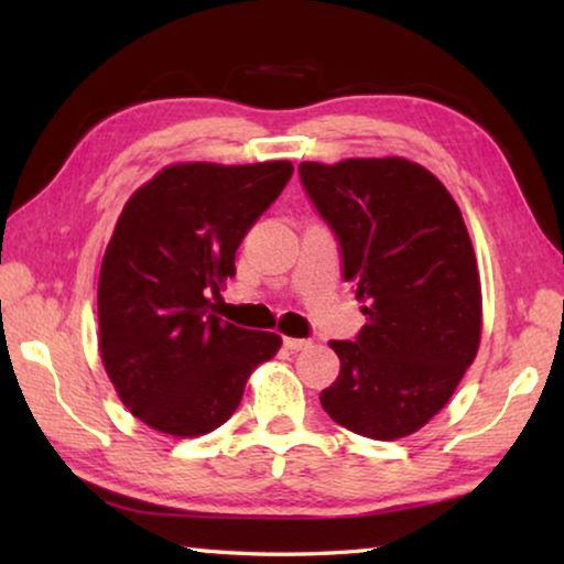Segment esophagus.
I'll return each mask as SVG.
<instances>
[{
  "label": "esophagus",
  "mask_w": 564,
  "mask_h": 564,
  "mask_svg": "<svg viewBox=\"0 0 564 564\" xmlns=\"http://www.w3.org/2000/svg\"><path fill=\"white\" fill-rule=\"evenodd\" d=\"M283 346L295 352V350L311 348V340H308V338H283Z\"/></svg>",
  "instance_id": "obj_1"
}]
</instances>
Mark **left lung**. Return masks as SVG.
<instances>
[{
	"mask_svg": "<svg viewBox=\"0 0 564 564\" xmlns=\"http://www.w3.org/2000/svg\"><path fill=\"white\" fill-rule=\"evenodd\" d=\"M299 174L366 303L358 336L330 340L340 373L321 405L358 435L405 437L443 410L480 346V275L460 208L400 156L303 161Z\"/></svg>",
	"mask_w": 564,
	"mask_h": 564,
	"instance_id": "1",
	"label": "left lung"
}]
</instances>
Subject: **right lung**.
<instances>
[{
  "mask_svg": "<svg viewBox=\"0 0 564 564\" xmlns=\"http://www.w3.org/2000/svg\"><path fill=\"white\" fill-rule=\"evenodd\" d=\"M291 176V161L176 164L123 206L99 273V350L121 403L154 431H216L281 348L275 333L218 318L208 295Z\"/></svg>",
  "mask_w": 564,
  "mask_h": 564,
  "instance_id": "add662e5",
  "label": "right lung"
}]
</instances>
